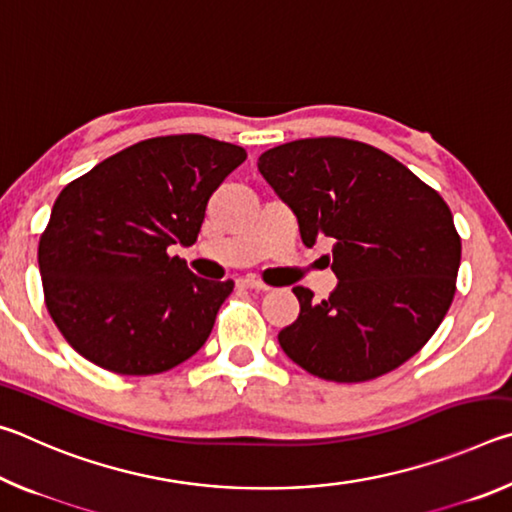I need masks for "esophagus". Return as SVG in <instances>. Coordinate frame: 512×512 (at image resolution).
I'll use <instances>...</instances> for the list:
<instances>
[{"mask_svg":"<svg viewBox=\"0 0 512 512\" xmlns=\"http://www.w3.org/2000/svg\"><path fill=\"white\" fill-rule=\"evenodd\" d=\"M239 284H241V287H244V289H253V291H268L266 284H264V282H259L257 277H241Z\"/></svg>","mask_w":512,"mask_h":512,"instance_id":"esophagus-1","label":"esophagus"}]
</instances>
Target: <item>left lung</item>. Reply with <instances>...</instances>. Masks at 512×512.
<instances>
[{
    "label": "left lung",
    "instance_id": "8db88e82",
    "mask_svg": "<svg viewBox=\"0 0 512 512\" xmlns=\"http://www.w3.org/2000/svg\"><path fill=\"white\" fill-rule=\"evenodd\" d=\"M257 169L296 214L305 246L332 239L336 289L296 287L300 314L277 334L291 361L327 381L402 366L454 300L461 237L436 189L375 146L311 137L259 155Z\"/></svg>",
    "mask_w": 512,
    "mask_h": 512
}]
</instances>
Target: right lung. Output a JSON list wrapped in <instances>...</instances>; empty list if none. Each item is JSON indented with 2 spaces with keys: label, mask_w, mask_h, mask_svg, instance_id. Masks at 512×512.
Here are the masks:
<instances>
[{
  "label": "right lung",
  "mask_w": 512,
  "mask_h": 512,
  "mask_svg": "<svg viewBox=\"0 0 512 512\" xmlns=\"http://www.w3.org/2000/svg\"><path fill=\"white\" fill-rule=\"evenodd\" d=\"M246 160L241 146L167 135L110 155L58 194L38 246L60 334L117 375H158L203 348L235 282L189 271L205 207Z\"/></svg>",
  "instance_id": "right-lung-1"
}]
</instances>
